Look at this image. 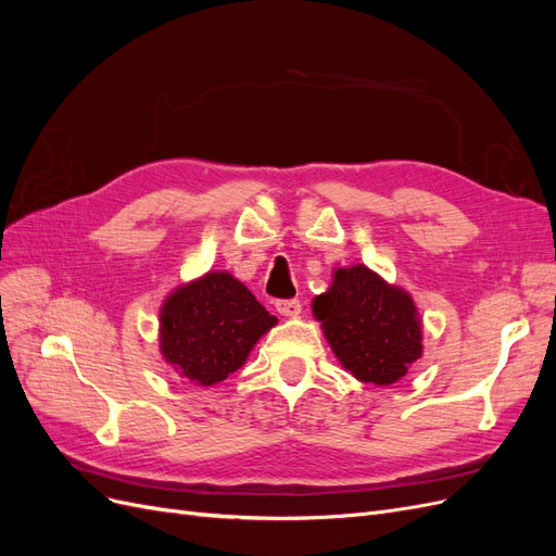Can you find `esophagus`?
Wrapping results in <instances>:
<instances>
[{"label": "esophagus", "instance_id": "esophagus-1", "mask_svg": "<svg viewBox=\"0 0 556 556\" xmlns=\"http://www.w3.org/2000/svg\"><path fill=\"white\" fill-rule=\"evenodd\" d=\"M276 311L282 315V317H296L301 313V301L299 299H285V301H278L276 304Z\"/></svg>", "mask_w": 556, "mask_h": 556}]
</instances>
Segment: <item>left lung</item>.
I'll list each match as a JSON object with an SVG mask.
<instances>
[{
    "label": "left lung",
    "mask_w": 556,
    "mask_h": 556,
    "mask_svg": "<svg viewBox=\"0 0 556 556\" xmlns=\"http://www.w3.org/2000/svg\"><path fill=\"white\" fill-rule=\"evenodd\" d=\"M313 317L350 376L387 387L422 357V319L413 296L364 264L336 266Z\"/></svg>",
    "instance_id": "obj_1"
}]
</instances>
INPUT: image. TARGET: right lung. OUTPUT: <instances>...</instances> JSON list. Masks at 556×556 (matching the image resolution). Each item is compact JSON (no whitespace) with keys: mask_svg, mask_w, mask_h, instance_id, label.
I'll return each instance as SVG.
<instances>
[{"mask_svg":"<svg viewBox=\"0 0 556 556\" xmlns=\"http://www.w3.org/2000/svg\"><path fill=\"white\" fill-rule=\"evenodd\" d=\"M278 325L229 271H206L174 288L160 306V355L197 387H213L245 364Z\"/></svg>","mask_w":556,"mask_h":556,"instance_id":"obj_1","label":"right lung"}]
</instances>
